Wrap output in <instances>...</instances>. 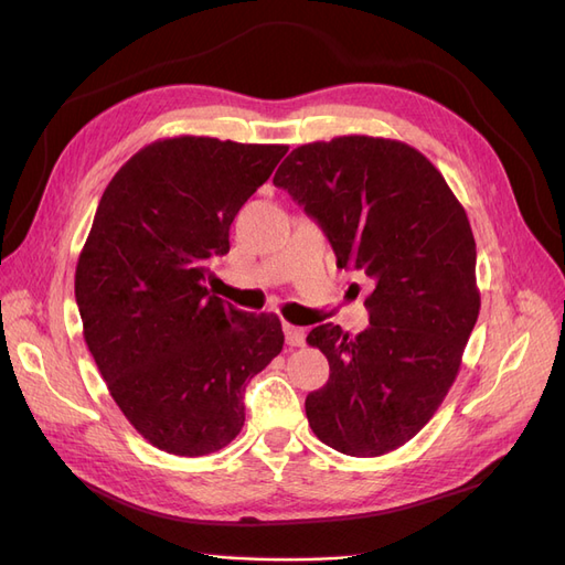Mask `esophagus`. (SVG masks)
Masks as SVG:
<instances>
[{
  "instance_id": "34e87169",
  "label": "esophagus",
  "mask_w": 565,
  "mask_h": 565,
  "mask_svg": "<svg viewBox=\"0 0 565 565\" xmlns=\"http://www.w3.org/2000/svg\"><path fill=\"white\" fill-rule=\"evenodd\" d=\"M285 339L289 347H303L306 344V330L297 324H285Z\"/></svg>"
}]
</instances>
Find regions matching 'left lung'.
<instances>
[{
  "instance_id": "1",
  "label": "left lung",
  "mask_w": 565,
  "mask_h": 565,
  "mask_svg": "<svg viewBox=\"0 0 565 565\" xmlns=\"http://www.w3.org/2000/svg\"><path fill=\"white\" fill-rule=\"evenodd\" d=\"M273 183L322 226L339 268L372 278L367 330L328 322L306 337L330 361L306 417L324 446L386 455L436 415L481 311L467 212L417 148L382 136L299 146Z\"/></svg>"
}]
</instances>
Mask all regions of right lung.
Wrapping results in <instances>:
<instances>
[{
  "label": "right lung",
  "instance_id": "add662e5",
  "mask_svg": "<svg viewBox=\"0 0 565 565\" xmlns=\"http://www.w3.org/2000/svg\"><path fill=\"white\" fill-rule=\"evenodd\" d=\"M287 146L172 136L110 179L75 270L84 341L129 424L179 457L226 448L245 424V384L282 351L273 313L212 295L235 214Z\"/></svg>",
  "mask_w": 565,
  "mask_h": 565
}]
</instances>
